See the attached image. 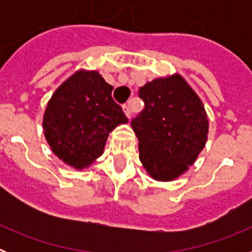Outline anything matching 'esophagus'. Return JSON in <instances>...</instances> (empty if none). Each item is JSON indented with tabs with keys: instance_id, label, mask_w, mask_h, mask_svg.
Masks as SVG:
<instances>
[{
	"instance_id": "esophagus-1",
	"label": "esophagus",
	"mask_w": 252,
	"mask_h": 252,
	"mask_svg": "<svg viewBox=\"0 0 252 252\" xmlns=\"http://www.w3.org/2000/svg\"><path fill=\"white\" fill-rule=\"evenodd\" d=\"M124 112H125V115L127 116L128 119H130V116H131V102H127L126 104H124Z\"/></svg>"
}]
</instances>
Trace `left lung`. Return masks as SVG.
<instances>
[{"label":"left lung","mask_w":252,"mask_h":252,"mask_svg":"<svg viewBox=\"0 0 252 252\" xmlns=\"http://www.w3.org/2000/svg\"><path fill=\"white\" fill-rule=\"evenodd\" d=\"M145 108L131 122L139 158L159 182L184 174L203 150L208 117L201 98L178 73L148 82L139 91Z\"/></svg>","instance_id":"left-lung-1"}]
</instances>
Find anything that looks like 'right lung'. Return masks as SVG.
I'll use <instances>...</instances> for the list:
<instances>
[{"label": "right lung", "instance_id": "right-lung-1", "mask_svg": "<svg viewBox=\"0 0 252 252\" xmlns=\"http://www.w3.org/2000/svg\"><path fill=\"white\" fill-rule=\"evenodd\" d=\"M113 87L97 70L81 69L57 88L46 104L44 135L62 161L82 170L103 154L111 131L127 124L112 98Z\"/></svg>", "mask_w": 252, "mask_h": 252}]
</instances>
